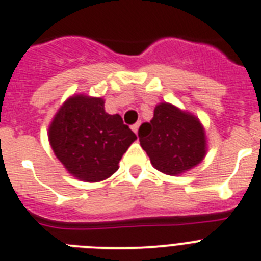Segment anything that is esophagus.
Masks as SVG:
<instances>
[{"mask_svg": "<svg viewBox=\"0 0 261 261\" xmlns=\"http://www.w3.org/2000/svg\"><path fill=\"white\" fill-rule=\"evenodd\" d=\"M139 126H141V122H137V123L131 126V128H133V131H134L135 134H137V133H138V128H139Z\"/></svg>", "mask_w": 261, "mask_h": 261, "instance_id": "34e87169", "label": "esophagus"}]
</instances>
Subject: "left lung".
Instances as JSON below:
<instances>
[{
  "mask_svg": "<svg viewBox=\"0 0 261 261\" xmlns=\"http://www.w3.org/2000/svg\"><path fill=\"white\" fill-rule=\"evenodd\" d=\"M139 128L142 149L161 173L178 175L200 164L206 154V137L200 119L170 103L154 109L150 123Z\"/></svg>",
  "mask_w": 261,
  "mask_h": 261,
  "instance_id": "obj_1",
  "label": "left lung"
}]
</instances>
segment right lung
Wrapping results in <instances>:
<instances>
[{
  "mask_svg": "<svg viewBox=\"0 0 261 261\" xmlns=\"http://www.w3.org/2000/svg\"><path fill=\"white\" fill-rule=\"evenodd\" d=\"M50 147L69 174L99 182L119 169L137 135L120 115H110L101 97L73 95L63 103L48 130Z\"/></svg>",
  "mask_w": 261,
  "mask_h": 261,
  "instance_id": "add662e5",
  "label": "right lung"
}]
</instances>
